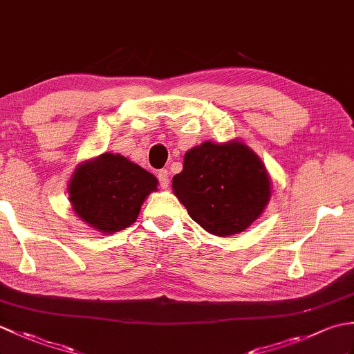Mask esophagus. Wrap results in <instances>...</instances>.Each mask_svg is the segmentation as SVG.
<instances>
[{"label": "esophagus", "instance_id": "1", "mask_svg": "<svg viewBox=\"0 0 354 354\" xmlns=\"http://www.w3.org/2000/svg\"><path fill=\"white\" fill-rule=\"evenodd\" d=\"M158 181H160L161 189H167L169 187V171L164 169L158 171Z\"/></svg>", "mask_w": 354, "mask_h": 354}]
</instances>
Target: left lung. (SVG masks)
Instances as JSON below:
<instances>
[{
    "instance_id": "8db88e82",
    "label": "left lung",
    "mask_w": 354,
    "mask_h": 354,
    "mask_svg": "<svg viewBox=\"0 0 354 354\" xmlns=\"http://www.w3.org/2000/svg\"><path fill=\"white\" fill-rule=\"evenodd\" d=\"M171 189L194 222L209 234L228 237L259 219L272 184L265 164L243 141L208 140L187 150Z\"/></svg>"
}]
</instances>
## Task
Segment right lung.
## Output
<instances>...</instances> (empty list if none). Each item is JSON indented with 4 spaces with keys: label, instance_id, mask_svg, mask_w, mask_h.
Segmentation results:
<instances>
[{
    "label": "right lung",
    "instance_id": "add662e5",
    "mask_svg": "<svg viewBox=\"0 0 354 354\" xmlns=\"http://www.w3.org/2000/svg\"><path fill=\"white\" fill-rule=\"evenodd\" d=\"M158 179L120 153L104 152L80 162L70 178L68 201L73 212L102 234L129 227Z\"/></svg>",
    "mask_w": 354,
    "mask_h": 354
}]
</instances>
